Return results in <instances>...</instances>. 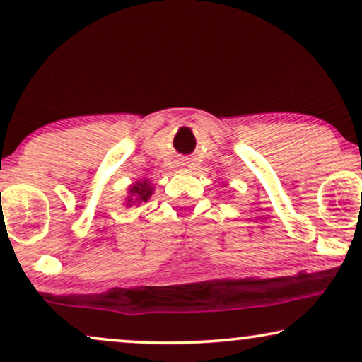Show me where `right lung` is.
Returning <instances> with one entry per match:
<instances>
[{
    "instance_id": "add662e5",
    "label": "right lung",
    "mask_w": 362,
    "mask_h": 362,
    "mask_svg": "<svg viewBox=\"0 0 362 362\" xmlns=\"http://www.w3.org/2000/svg\"><path fill=\"white\" fill-rule=\"evenodd\" d=\"M153 194V187L148 185L146 181H138L136 185L130 187V196L127 199V206L132 204H141V202H146Z\"/></svg>"
}]
</instances>
